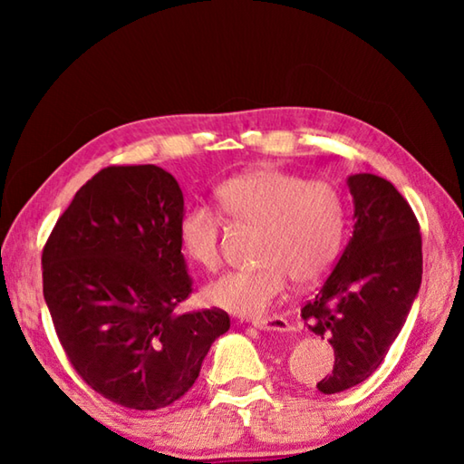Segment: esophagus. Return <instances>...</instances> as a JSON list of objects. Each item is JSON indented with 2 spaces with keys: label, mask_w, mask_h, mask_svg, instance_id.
I'll use <instances>...</instances> for the list:
<instances>
[{
  "label": "esophagus",
  "mask_w": 464,
  "mask_h": 464,
  "mask_svg": "<svg viewBox=\"0 0 464 464\" xmlns=\"http://www.w3.org/2000/svg\"><path fill=\"white\" fill-rule=\"evenodd\" d=\"M251 325L254 327H260V329H270V332H276V334H288L293 332V327H290L288 321L285 317H266V319H254L251 321Z\"/></svg>",
  "instance_id": "obj_1"
}]
</instances>
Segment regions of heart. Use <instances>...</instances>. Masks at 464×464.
Listing matches in <instances>:
<instances>
[{
	"label": "heart",
	"mask_w": 464,
	"mask_h": 464,
	"mask_svg": "<svg viewBox=\"0 0 464 464\" xmlns=\"http://www.w3.org/2000/svg\"><path fill=\"white\" fill-rule=\"evenodd\" d=\"M221 208L235 223L256 227L247 268L225 274L207 286V301L235 315L268 311L296 285L325 276L340 254L345 231V200L334 184L307 182L293 171L260 166L233 176L217 188ZM223 217L208 207H190L179 218L184 254L204 270H217Z\"/></svg>",
	"instance_id": "obj_1"
}]
</instances>
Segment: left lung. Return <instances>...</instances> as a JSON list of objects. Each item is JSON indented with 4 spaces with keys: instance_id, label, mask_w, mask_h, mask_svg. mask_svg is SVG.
I'll return each instance as SVG.
<instances>
[{
    "instance_id": "8db88e82",
    "label": "left lung",
    "mask_w": 464,
    "mask_h": 464,
    "mask_svg": "<svg viewBox=\"0 0 464 464\" xmlns=\"http://www.w3.org/2000/svg\"><path fill=\"white\" fill-rule=\"evenodd\" d=\"M354 233L340 260L301 309L321 340L332 343L334 371L317 389L342 392L382 364L421 285V235L397 188L374 174L348 178Z\"/></svg>"
}]
</instances>
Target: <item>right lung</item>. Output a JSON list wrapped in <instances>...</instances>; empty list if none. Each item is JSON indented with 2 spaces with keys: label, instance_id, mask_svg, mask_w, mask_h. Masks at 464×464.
<instances>
[{
  "label": "right lung",
  "instance_id": "obj_1",
  "mask_svg": "<svg viewBox=\"0 0 464 464\" xmlns=\"http://www.w3.org/2000/svg\"><path fill=\"white\" fill-rule=\"evenodd\" d=\"M184 196L157 166H110L73 196L43 249V293L69 362L129 410L190 391L229 315H179L192 293L179 243Z\"/></svg>",
  "mask_w": 464,
  "mask_h": 464
}]
</instances>
